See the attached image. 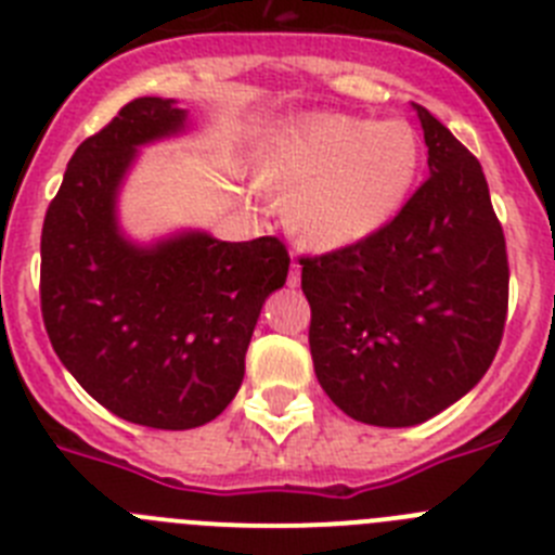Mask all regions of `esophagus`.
<instances>
[{
	"label": "esophagus",
	"instance_id": "obj_1",
	"mask_svg": "<svg viewBox=\"0 0 555 555\" xmlns=\"http://www.w3.org/2000/svg\"><path fill=\"white\" fill-rule=\"evenodd\" d=\"M288 286H300V263L292 261V269H288Z\"/></svg>",
	"mask_w": 555,
	"mask_h": 555
}]
</instances>
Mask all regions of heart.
<instances>
[{
  "mask_svg": "<svg viewBox=\"0 0 555 555\" xmlns=\"http://www.w3.org/2000/svg\"><path fill=\"white\" fill-rule=\"evenodd\" d=\"M420 166L423 144L409 121L317 113L274 135L261 180L278 199H292L288 222L302 238L347 247L397 217Z\"/></svg>",
  "mask_w": 555,
  "mask_h": 555,
  "instance_id": "heart-1",
  "label": "heart"
}]
</instances>
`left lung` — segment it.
<instances>
[{"instance_id": "left-lung-1", "label": "left lung", "mask_w": 555, "mask_h": 555, "mask_svg": "<svg viewBox=\"0 0 555 555\" xmlns=\"http://www.w3.org/2000/svg\"><path fill=\"white\" fill-rule=\"evenodd\" d=\"M428 180L389 224L302 255L313 370L338 409L420 425L487 375L508 313V255L478 158L416 105Z\"/></svg>"}]
</instances>
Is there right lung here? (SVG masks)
I'll use <instances>...</instances> for the list:
<instances>
[{
  "label": "right lung",
  "instance_id": "add662e5",
  "mask_svg": "<svg viewBox=\"0 0 555 555\" xmlns=\"http://www.w3.org/2000/svg\"><path fill=\"white\" fill-rule=\"evenodd\" d=\"M183 127L175 100L127 102L77 146L41 230V313L57 358L111 414L160 430L228 409L263 300L292 261L274 235L135 247L119 233L116 191L135 150Z\"/></svg>",
  "mask_w": 555,
  "mask_h": 555
}]
</instances>
